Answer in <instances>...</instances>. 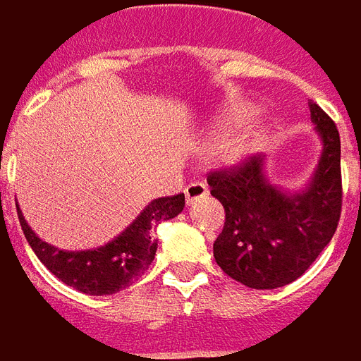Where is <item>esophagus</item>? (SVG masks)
<instances>
[{"mask_svg": "<svg viewBox=\"0 0 361 361\" xmlns=\"http://www.w3.org/2000/svg\"><path fill=\"white\" fill-rule=\"evenodd\" d=\"M209 195V188H207V183L203 181H191L188 188H185V199H188L189 204H193L199 199H203V197Z\"/></svg>", "mask_w": 361, "mask_h": 361, "instance_id": "34e87169", "label": "esophagus"}]
</instances>
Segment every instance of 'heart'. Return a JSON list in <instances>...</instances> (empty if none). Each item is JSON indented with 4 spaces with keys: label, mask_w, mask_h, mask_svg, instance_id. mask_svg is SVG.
Listing matches in <instances>:
<instances>
[{
    "label": "heart",
    "mask_w": 361,
    "mask_h": 361,
    "mask_svg": "<svg viewBox=\"0 0 361 361\" xmlns=\"http://www.w3.org/2000/svg\"><path fill=\"white\" fill-rule=\"evenodd\" d=\"M250 104H234L224 110V114L216 119V123L212 126V135L226 133L228 129L235 123H240L243 119L251 116ZM267 141V127L261 121H251L243 127L242 131H238L232 137H228L222 145V158L230 164H238L251 158L257 152Z\"/></svg>",
    "instance_id": "obj_1"
}]
</instances>
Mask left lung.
<instances>
[{"label": "left lung", "instance_id": "8db88e82", "mask_svg": "<svg viewBox=\"0 0 361 361\" xmlns=\"http://www.w3.org/2000/svg\"><path fill=\"white\" fill-rule=\"evenodd\" d=\"M321 139V157L307 185L286 191L265 172V157L211 172V195L226 222L212 245L214 259L230 279L255 290L286 286L300 279L333 240L342 207L341 137L334 121L310 102Z\"/></svg>", "mask_w": 361, "mask_h": 361}]
</instances>
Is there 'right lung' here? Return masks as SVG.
<instances>
[{
    "label": "right lung",
    "mask_w": 361,
    "mask_h": 361,
    "mask_svg": "<svg viewBox=\"0 0 361 361\" xmlns=\"http://www.w3.org/2000/svg\"><path fill=\"white\" fill-rule=\"evenodd\" d=\"M183 207V193L154 199L111 242L82 251L59 250L56 245L44 242L28 226L19 207L17 212L28 245L51 274H56L67 286H73L82 294L110 295L127 288L133 280L145 274L157 255V226L164 220L178 216Z\"/></svg>",
    "instance_id": "right-lung-1"
}]
</instances>
